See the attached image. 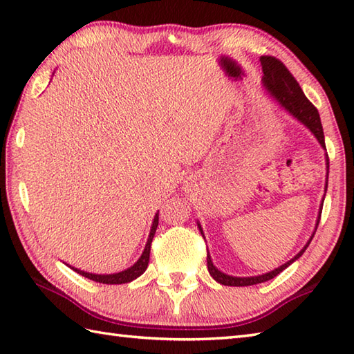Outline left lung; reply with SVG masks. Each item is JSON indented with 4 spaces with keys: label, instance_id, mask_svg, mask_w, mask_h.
<instances>
[{
    "label": "left lung",
    "instance_id": "8db88e82",
    "mask_svg": "<svg viewBox=\"0 0 354 354\" xmlns=\"http://www.w3.org/2000/svg\"><path fill=\"white\" fill-rule=\"evenodd\" d=\"M261 61V66H263V88H265V91L272 97V99L280 104V106L288 112L289 115H292L293 118L297 120V122L301 123L303 126H306L307 129L312 132V135L315 138L318 140L319 146L324 149L326 152V141H324V131H322V124H321V118L317 108L313 106V104L307 100V97L304 95L303 89L299 88L298 82L293 79L292 74L288 71V68L278 61V59L272 57V56H261L260 57ZM326 155V187H324V194H322V199H321V204H319V209H318V217H317V223H315V230L312 232V236L307 240V243L303 246V250L299 251L297 255H293V257L283 263L281 266H278L272 270H269V272L265 274H260V275H252V277H234V275H228L222 272L221 269H217L213 265V260H212V255L209 252L207 254V266H208V272L212 275L217 283H221L223 286H252V284H259L263 281H268V280H272L274 277H277L283 270L290 266L293 261L298 260L301 255L304 254V251L307 250V246L310 245L312 239L315 236V232H317L318 228V223L321 219V212H322V204H324V199H326V192H327V184H328V156L327 152ZM198 223V228L201 231L202 237L205 239L204 234V230H202L199 221H196Z\"/></svg>",
    "mask_w": 354,
    "mask_h": 354
}]
</instances>
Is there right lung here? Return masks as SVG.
Instances as JSON below:
<instances>
[{"mask_svg":"<svg viewBox=\"0 0 354 354\" xmlns=\"http://www.w3.org/2000/svg\"><path fill=\"white\" fill-rule=\"evenodd\" d=\"M156 227H158V213L153 217L152 227H150V232L147 237V242L145 250H142V254L140 255V259L133 263L131 268H127L124 270H120V272L115 274H93V272H85V270H80L77 268L70 266L74 272L80 274L82 277H86L89 280L97 281V283H103V284H123V283H131L133 280H137L140 275L145 274V270L149 266V257H150V245H152L153 236L156 232Z\"/></svg>","mask_w":354,"mask_h":354,"instance_id":"add662e5","label":"right lung"}]
</instances>
